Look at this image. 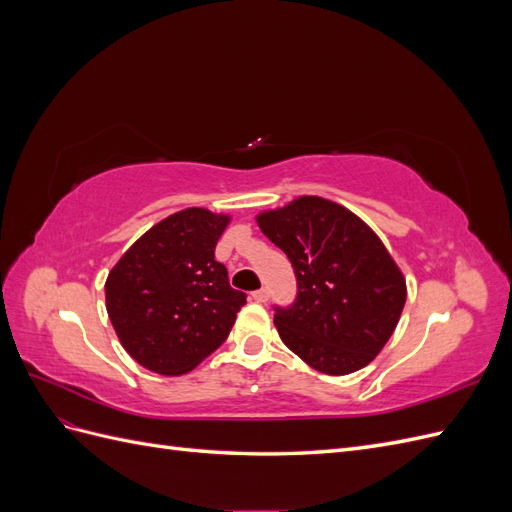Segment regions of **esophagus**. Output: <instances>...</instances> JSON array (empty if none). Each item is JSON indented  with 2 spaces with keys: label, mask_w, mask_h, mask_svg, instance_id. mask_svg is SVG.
Returning a JSON list of instances; mask_svg holds the SVG:
<instances>
[{
  "label": "esophagus",
  "mask_w": 512,
  "mask_h": 512,
  "mask_svg": "<svg viewBox=\"0 0 512 512\" xmlns=\"http://www.w3.org/2000/svg\"><path fill=\"white\" fill-rule=\"evenodd\" d=\"M252 299H254L256 303H267V299H269V290H267V288H260V290L252 292Z\"/></svg>",
  "instance_id": "obj_1"
}]
</instances>
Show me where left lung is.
I'll use <instances>...</instances> for the list:
<instances>
[{"mask_svg":"<svg viewBox=\"0 0 512 512\" xmlns=\"http://www.w3.org/2000/svg\"><path fill=\"white\" fill-rule=\"evenodd\" d=\"M256 222L297 275V301L275 309L282 342L322 374L376 359L406 305V277L359 215L320 196L262 211Z\"/></svg>","mask_w":512,"mask_h":512,"instance_id":"8db88e82","label":"left lung"}]
</instances>
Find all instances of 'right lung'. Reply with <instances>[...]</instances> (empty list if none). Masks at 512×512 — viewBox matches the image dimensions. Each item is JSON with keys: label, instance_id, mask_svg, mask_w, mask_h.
<instances>
[{"label": "right lung", "instance_id": "right-lung-1", "mask_svg": "<svg viewBox=\"0 0 512 512\" xmlns=\"http://www.w3.org/2000/svg\"><path fill=\"white\" fill-rule=\"evenodd\" d=\"M230 215L190 207L151 226L106 277V312L132 359L162 376L192 371L228 337L245 292L215 245Z\"/></svg>", "mask_w": 512, "mask_h": 512}]
</instances>
